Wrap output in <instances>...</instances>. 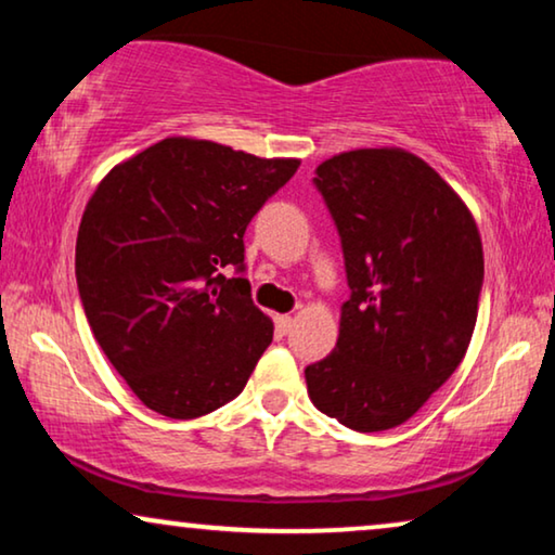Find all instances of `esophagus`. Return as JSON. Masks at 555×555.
Returning a JSON list of instances; mask_svg holds the SVG:
<instances>
[{"mask_svg": "<svg viewBox=\"0 0 555 555\" xmlns=\"http://www.w3.org/2000/svg\"><path fill=\"white\" fill-rule=\"evenodd\" d=\"M293 318L291 315H278L275 318V328H278V333H280V336H287V333H291L293 331Z\"/></svg>", "mask_w": 555, "mask_h": 555, "instance_id": "obj_1", "label": "esophagus"}]
</instances>
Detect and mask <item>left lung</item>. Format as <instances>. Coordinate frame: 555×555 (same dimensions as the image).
I'll return each mask as SVG.
<instances>
[{"mask_svg":"<svg viewBox=\"0 0 555 555\" xmlns=\"http://www.w3.org/2000/svg\"><path fill=\"white\" fill-rule=\"evenodd\" d=\"M351 295L338 344L306 369L313 404L384 431L454 374L473 338L485 262L475 219L439 173L401 149H359L315 169Z\"/></svg>","mask_w":555,"mask_h":555,"instance_id":"1","label":"left lung"}]
</instances>
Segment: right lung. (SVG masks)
<instances>
[{
    "mask_svg": "<svg viewBox=\"0 0 555 555\" xmlns=\"http://www.w3.org/2000/svg\"><path fill=\"white\" fill-rule=\"evenodd\" d=\"M298 166L164 139L95 189L75 247L80 302L98 346L149 409L194 420L245 389L272 323L249 295L242 237Z\"/></svg>",
    "mask_w": 555,
    "mask_h": 555,
    "instance_id": "add662e5",
    "label": "right lung"
}]
</instances>
